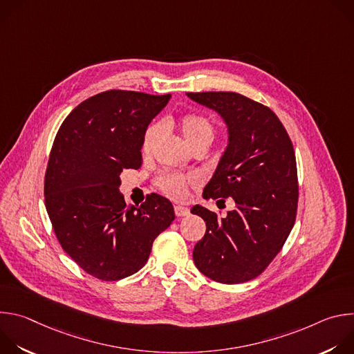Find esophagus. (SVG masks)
<instances>
[{
	"label": "esophagus",
	"mask_w": 354,
	"mask_h": 354,
	"mask_svg": "<svg viewBox=\"0 0 354 354\" xmlns=\"http://www.w3.org/2000/svg\"><path fill=\"white\" fill-rule=\"evenodd\" d=\"M190 213V210L186 207V206H182V205H176L175 206V214L178 216V217H185V216H187Z\"/></svg>",
	"instance_id": "1"
}]
</instances>
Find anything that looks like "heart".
I'll use <instances>...</instances> for the list:
<instances>
[{
  "instance_id": "b5f03b06",
  "label": "heart",
  "mask_w": 354,
  "mask_h": 354,
  "mask_svg": "<svg viewBox=\"0 0 354 354\" xmlns=\"http://www.w3.org/2000/svg\"><path fill=\"white\" fill-rule=\"evenodd\" d=\"M180 129H182V134L186 140L187 144L194 142L197 140H213L214 137V126L213 123L198 113H187L182 118L180 122ZM158 134V126L153 124L149 126L144 136H142V142H141V149L144 154H148L151 149H153L156 137ZM194 182L193 178L190 176H185L176 172H167L162 174L158 179H157V185L160 186V189L176 198H182L186 196L187 193V185Z\"/></svg>"
}]
</instances>
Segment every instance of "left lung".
<instances>
[{"label":"left lung","mask_w":354,"mask_h":354,"mask_svg":"<svg viewBox=\"0 0 354 354\" xmlns=\"http://www.w3.org/2000/svg\"><path fill=\"white\" fill-rule=\"evenodd\" d=\"M186 95L217 112L228 131L227 148L203 197L235 201V209L224 217L198 205L190 210L206 221L193 261L214 281L243 283L269 266L294 225L298 201L294 148L273 111L255 100L236 92Z\"/></svg>","instance_id":"8db88e82"}]
</instances>
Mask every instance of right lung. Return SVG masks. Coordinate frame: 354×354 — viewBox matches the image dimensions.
I'll return each instance as SVG.
<instances>
[{
	"label": "right lung",
	"mask_w": 354,
	"mask_h": 354,
	"mask_svg": "<svg viewBox=\"0 0 354 354\" xmlns=\"http://www.w3.org/2000/svg\"><path fill=\"white\" fill-rule=\"evenodd\" d=\"M171 93L112 89L81 102L60 126L44 176V201L56 236L88 274L115 281L138 272L154 239L175 220L157 193L127 206L123 169L142 164V136Z\"/></svg>",
	"instance_id": "obj_1"
}]
</instances>
